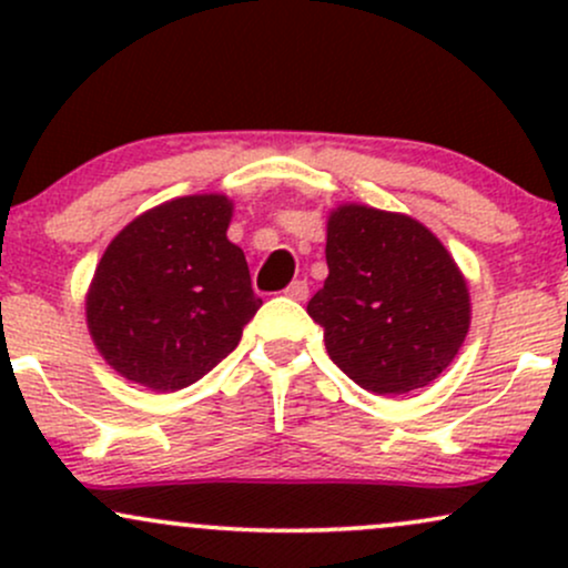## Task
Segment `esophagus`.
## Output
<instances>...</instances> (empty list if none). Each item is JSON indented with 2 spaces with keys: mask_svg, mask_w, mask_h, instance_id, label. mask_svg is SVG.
I'll use <instances>...</instances> for the list:
<instances>
[{
  "mask_svg": "<svg viewBox=\"0 0 568 568\" xmlns=\"http://www.w3.org/2000/svg\"><path fill=\"white\" fill-rule=\"evenodd\" d=\"M285 296L293 298V302H304V298L310 296V285H306V280H293L288 288H285Z\"/></svg>",
  "mask_w": 568,
  "mask_h": 568,
  "instance_id": "1",
  "label": "esophagus"
}]
</instances>
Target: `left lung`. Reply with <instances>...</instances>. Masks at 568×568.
Listing matches in <instances>:
<instances>
[{"mask_svg": "<svg viewBox=\"0 0 568 568\" xmlns=\"http://www.w3.org/2000/svg\"><path fill=\"white\" fill-rule=\"evenodd\" d=\"M328 277L306 312L352 382L403 395L438 379L470 328V296L446 247L419 221L344 205L331 213Z\"/></svg>", "mask_w": 568, "mask_h": 568, "instance_id": "8db88e82", "label": "left lung"}]
</instances>
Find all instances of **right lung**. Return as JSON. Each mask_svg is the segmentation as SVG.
I'll return each mask as SVG.
<instances>
[{"mask_svg":"<svg viewBox=\"0 0 568 568\" xmlns=\"http://www.w3.org/2000/svg\"><path fill=\"white\" fill-rule=\"evenodd\" d=\"M224 194L179 197L143 213L112 240L88 293L95 347L130 382L175 393L240 344L262 298L226 240Z\"/></svg>","mask_w":568,"mask_h":568,"instance_id":"obj_1","label":"right lung"}]
</instances>
